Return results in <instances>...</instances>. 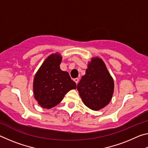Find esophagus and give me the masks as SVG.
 <instances>
[{
  "instance_id": "1",
  "label": "esophagus",
  "mask_w": 148,
  "mask_h": 148,
  "mask_svg": "<svg viewBox=\"0 0 148 148\" xmlns=\"http://www.w3.org/2000/svg\"><path fill=\"white\" fill-rule=\"evenodd\" d=\"M74 81L76 82V84H77V83H78V82H79V79L77 78V77H76V78L74 79Z\"/></svg>"
}]
</instances>
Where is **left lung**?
<instances>
[{"mask_svg":"<svg viewBox=\"0 0 148 148\" xmlns=\"http://www.w3.org/2000/svg\"><path fill=\"white\" fill-rule=\"evenodd\" d=\"M114 88L113 79L104 62L98 57L91 59L86 74L77 86L84 103L92 110H101L109 103Z\"/></svg>","mask_w":148,"mask_h":148,"instance_id":"left-lung-1","label":"left lung"}]
</instances>
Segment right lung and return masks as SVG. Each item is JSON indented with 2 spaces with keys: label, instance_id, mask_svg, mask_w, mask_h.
I'll list each match as a JSON object with an SVG mask.
<instances>
[{
  "label": "right lung",
  "instance_id": "1",
  "mask_svg": "<svg viewBox=\"0 0 148 148\" xmlns=\"http://www.w3.org/2000/svg\"><path fill=\"white\" fill-rule=\"evenodd\" d=\"M61 60L62 57L57 53L49 56L34 76V98L44 108L56 106L70 90L76 88L68 72L60 69Z\"/></svg>",
  "mask_w": 148,
  "mask_h": 148
}]
</instances>
